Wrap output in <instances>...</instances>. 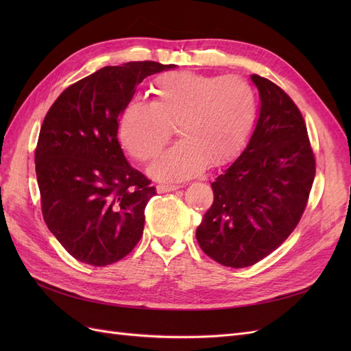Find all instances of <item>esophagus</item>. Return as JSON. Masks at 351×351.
Here are the masks:
<instances>
[{
  "label": "esophagus",
  "instance_id": "1",
  "mask_svg": "<svg viewBox=\"0 0 351 351\" xmlns=\"http://www.w3.org/2000/svg\"><path fill=\"white\" fill-rule=\"evenodd\" d=\"M180 186H174V184H159L156 187L158 193H169V192H176V190H178Z\"/></svg>",
  "mask_w": 351,
  "mask_h": 351
}]
</instances>
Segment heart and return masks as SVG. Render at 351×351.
I'll return each instance as SVG.
<instances>
[{"label":"heart","mask_w":351,"mask_h":351,"mask_svg":"<svg viewBox=\"0 0 351 351\" xmlns=\"http://www.w3.org/2000/svg\"><path fill=\"white\" fill-rule=\"evenodd\" d=\"M151 104H127L119 120V139L134 159L146 162L161 152L177 125L180 142L151 165L152 177L183 182L206 168L236 158L256 121V95L237 76L168 73L152 84Z\"/></svg>","instance_id":"b5f03b06"}]
</instances>
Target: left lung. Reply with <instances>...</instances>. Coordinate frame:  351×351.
Returning a JSON list of instances; mask_svg holds the SVG:
<instances>
[{
	"label": "left lung",
	"mask_w": 351,
	"mask_h": 351,
	"mask_svg": "<svg viewBox=\"0 0 351 351\" xmlns=\"http://www.w3.org/2000/svg\"><path fill=\"white\" fill-rule=\"evenodd\" d=\"M261 98L250 141L212 183L214 204L196 230L215 262L246 268L285 241L303 215L315 156L302 112L280 86L252 74Z\"/></svg>",
	"instance_id": "8db88e82"
}]
</instances>
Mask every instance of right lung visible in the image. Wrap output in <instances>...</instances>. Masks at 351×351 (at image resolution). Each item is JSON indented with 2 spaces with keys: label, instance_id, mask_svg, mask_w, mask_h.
<instances>
[{
  "label": "right lung",
  "instance_id": "obj_1",
  "mask_svg": "<svg viewBox=\"0 0 351 351\" xmlns=\"http://www.w3.org/2000/svg\"><path fill=\"white\" fill-rule=\"evenodd\" d=\"M173 67L155 61L104 67L69 86L47 112L35 151L42 215L74 259L105 267L141 240L156 190L127 162L119 119L145 77Z\"/></svg>",
  "mask_w": 351,
  "mask_h": 351
}]
</instances>
